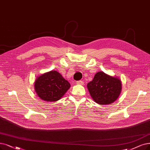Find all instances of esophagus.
I'll list each match as a JSON object with an SVG mask.
<instances>
[{
  "label": "esophagus",
  "instance_id": "1",
  "mask_svg": "<svg viewBox=\"0 0 150 150\" xmlns=\"http://www.w3.org/2000/svg\"><path fill=\"white\" fill-rule=\"evenodd\" d=\"M77 84H79V85H83V82L82 81H78L76 82Z\"/></svg>",
  "mask_w": 150,
  "mask_h": 150
}]
</instances>
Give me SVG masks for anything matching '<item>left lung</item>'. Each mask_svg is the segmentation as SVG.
<instances>
[{
	"label": "left lung",
	"instance_id": "8db88e82",
	"mask_svg": "<svg viewBox=\"0 0 150 150\" xmlns=\"http://www.w3.org/2000/svg\"><path fill=\"white\" fill-rule=\"evenodd\" d=\"M87 88L96 103L108 105L118 98L121 92L122 86L119 79L100 71L95 75L92 81L87 83Z\"/></svg>",
	"mask_w": 150,
	"mask_h": 150
}]
</instances>
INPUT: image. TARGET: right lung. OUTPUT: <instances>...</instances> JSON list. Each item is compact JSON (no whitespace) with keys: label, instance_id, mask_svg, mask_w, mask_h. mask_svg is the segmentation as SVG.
Listing matches in <instances>:
<instances>
[{"label":"right lung","instance_id":"1","mask_svg":"<svg viewBox=\"0 0 150 150\" xmlns=\"http://www.w3.org/2000/svg\"><path fill=\"white\" fill-rule=\"evenodd\" d=\"M35 91L39 97L45 101L60 99L70 87V83L56 71L42 74L35 79Z\"/></svg>","mask_w":150,"mask_h":150}]
</instances>
